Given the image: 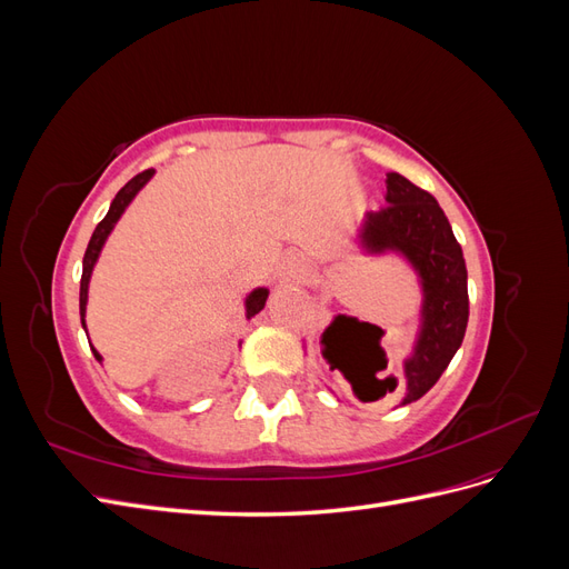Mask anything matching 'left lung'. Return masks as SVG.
<instances>
[{"instance_id": "left-lung-1", "label": "left lung", "mask_w": 569, "mask_h": 569, "mask_svg": "<svg viewBox=\"0 0 569 569\" xmlns=\"http://www.w3.org/2000/svg\"><path fill=\"white\" fill-rule=\"evenodd\" d=\"M356 244L366 256L403 258L418 278V332L403 358L401 406H406L437 385L462 343L470 316L462 249L437 199L399 173H387V206L363 216Z\"/></svg>"}]
</instances>
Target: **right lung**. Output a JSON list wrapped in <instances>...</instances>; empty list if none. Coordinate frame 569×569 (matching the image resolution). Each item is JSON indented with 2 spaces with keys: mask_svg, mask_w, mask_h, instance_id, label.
Wrapping results in <instances>:
<instances>
[{
  "mask_svg": "<svg viewBox=\"0 0 569 569\" xmlns=\"http://www.w3.org/2000/svg\"><path fill=\"white\" fill-rule=\"evenodd\" d=\"M153 173H157V170L149 168V170H144V173L134 176L123 189H120V192L116 194V199H113L111 206H109V213L104 216V220H101L99 226L94 228V232H92L88 251H84V258H82V278H80V320H82L84 335H88V325H84V313H88L90 278H92V270H94V266H97V261H99V253H101V249H104L107 239H109V234L113 232V228H116V222L120 220V216L126 213V209L132 203V199L137 197V192H140V189L153 178ZM268 295H270L268 287H256V289L249 291L247 299H244L247 320H251L256 313L263 311V306H266V301H268ZM239 343H242V341H239ZM90 349H92L94 358L101 363V360H104V358H101V353L92 347V343H90Z\"/></svg>",
  "mask_w": 569,
  "mask_h": 569,
  "instance_id": "right-lung-1",
  "label": "right lung"
}]
</instances>
